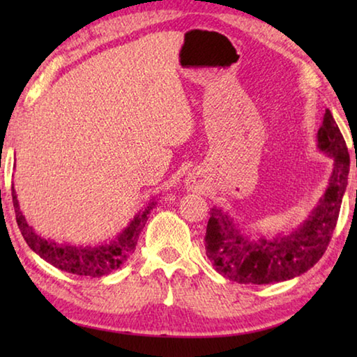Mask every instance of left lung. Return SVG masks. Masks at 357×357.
Segmentation results:
<instances>
[{
	"mask_svg": "<svg viewBox=\"0 0 357 357\" xmlns=\"http://www.w3.org/2000/svg\"><path fill=\"white\" fill-rule=\"evenodd\" d=\"M318 148L334 159L329 184L309 217L293 231L273 239L252 238L225 211L211 208L204 247L217 273L238 283L268 285L294 279L319 261L337 225L349 173L347 143L329 110L318 130Z\"/></svg>",
	"mask_w": 357,
	"mask_h": 357,
	"instance_id": "1",
	"label": "left lung"
}]
</instances>
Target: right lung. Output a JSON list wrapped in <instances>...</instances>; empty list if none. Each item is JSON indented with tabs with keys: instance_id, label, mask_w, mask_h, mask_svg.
<instances>
[{
	"instance_id": "right-lung-1",
	"label": "right lung",
	"mask_w": 357,
	"mask_h": 357,
	"mask_svg": "<svg viewBox=\"0 0 357 357\" xmlns=\"http://www.w3.org/2000/svg\"><path fill=\"white\" fill-rule=\"evenodd\" d=\"M12 203H14L17 223H19L22 236L26 241L29 249L64 273L88 277L108 275L114 269L121 268V264L134 253L138 236H140L144 223L148 220V215L157 204L153 198L148 203V206L138 211L134 219L129 222V225L110 243H102L99 245H77L55 243L52 239L42 238L38 231H34V228L29 225L20 211L14 185H12Z\"/></svg>"
}]
</instances>
